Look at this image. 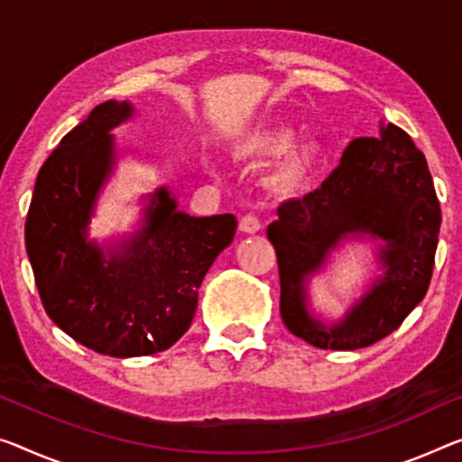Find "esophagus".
I'll list each match as a JSON object with an SVG mask.
<instances>
[{"label":"esophagus","instance_id":"obj_1","mask_svg":"<svg viewBox=\"0 0 462 462\" xmlns=\"http://www.w3.org/2000/svg\"><path fill=\"white\" fill-rule=\"evenodd\" d=\"M262 229V223H260V218L255 217V215H245V217H241V221H239V231L241 233H258Z\"/></svg>","mask_w":462,"mask_h":462}]
</instances>
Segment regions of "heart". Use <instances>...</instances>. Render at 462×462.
I'll return each mask as SVG.
<instances>
[{"label":"heart","mask_w":462,"mask_h":462,"mask_svg":"<svg viewBox=\"0 0 462 462\" xmlns=\"http://www.w3.org/2000/svg\"><path fill=\"white\" fill-rule=\"evenodd\" d=\"M291 142H293V132L287 130V127H274V130L260 132L247 140L244 146V152L250 154V157H274V154L285 152L291 146ZM311 154H314L311 148H300V151L291 154L281 169L282 180L285 181L301 180L310 167Z\"/></svg>","instance_id":"1"}]
</instances>
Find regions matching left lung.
I'll return each mask as SVG.
<instances>
[{
	"label": "left lung",
	"instance_id": "8db88e82",
	"mask_svg": "<svg viewBox=\"0 0 462 462\" xmlns=\"http://www.w3.org/2000/svg\"><path fill=\"white\" fill-rule=\"evenodd\" d=\"M266 236L276 250L281 316L318 349H364L388 337L428 293L442 212L423 152L407 132L380 125L355 138L322 186L279 207ZM380 238L385 274L347 312L326 325L307 310L304 282L343 238Z\"/></svg>",
	"mask_w": 462,
	"mask_h": 462
}]
</instances>
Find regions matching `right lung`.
<instances>
[{
    "instance_id": "right-lung-1",
    "label": "right lung",
    "mask_w": 462,
    "mask_h": 462,
    "mask_svg": "<svg viewBox=\"0 0 462 462\" xmlns=\"http://www.w3.org/2000/svg\"><path fill=\"white\" fill-rule=\"evenodd\" d=\"M132 105L107 101L61 138L41 167L26 217V252L47 316L78 343L111 357L165 351L189 328L198 289L233 241V215L189 217L167 188L151 194L144 226L103 250L88 223L113 171L111 130Z\"/></svg>"
}]
</instances>
